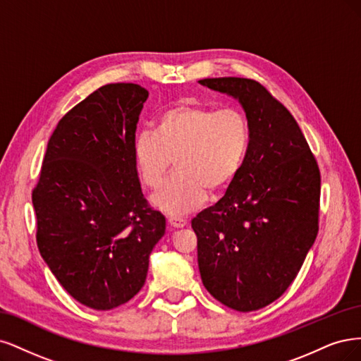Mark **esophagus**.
<instances>
[{"instance_id": "1", "label": "esophagus", "mask_w": 361, "mask_h": 361, "mask_svg": "<svg viewBox=\"0 0 361 361\" xmlns=\"http://www.w3.org/2000/svg\"><path fill=\"white\" fill-rule=\"evenodd\" d=\"M168 222L172 228H183V226H185V224H188V220L181 216H171L168 219Z\"/></svg>"}]
</instances>
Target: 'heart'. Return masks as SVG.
Segmentation results:
<instances>
[{
    "mask_svg": "<svg viewBox=\"0 0 361 361\" xmlns=\"http://www.w3.org/2000/svg\"><path fill=\"white\" fill-rule=\"evenodd\" d=\"M249 145L250 124L241 109L180 103L159 115L154 133L136 135L133 154L148 189L160 188L173 159L177 172L153 202L168 214H184L204 202L207 190H222L238 176Z\"/></svg>",
    "mask_w": 361,
    "mask_h": 361,
    "instance_id": "heart-1",
    "label": "heart"
}]
</instances>
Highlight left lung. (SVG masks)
<instances>
[{"instance_id": "1", "label": "left lung", "mask_w": 361, "mask_h": 361, "mask_svg": "<svg viewBox=\"0 0 361 361\" xmlns=\"http://www.w3.org/2000/svg\"><path fill=\"white\" fill-rule=\"evenodd\" d=\"M234 96L250 124L238 176L192 219L202 283L220 303L252 312L294 282L319 229L321 172L290 112L255 79L207 78Z\"/></svg>"}]
</instances>
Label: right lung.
Wrapping results in <instances>:
<instances>
[{"label": "right lung", "instance_id": "1", "mask_svg": "<svg viewBox=\"0 0 361 361\" xmlns=\"http://www.w3.org/2000/svg\"><path fill=\"white\" fill-rule=\"evenodd\" d=\"M148 91L108 84L58 121L32 189L36 240L58 282L80 305L111 310L145 283L166 220L149 207L133 142Z\"/></svg>", "mask_w": 361, "mask_h": 361}]
</instances>
